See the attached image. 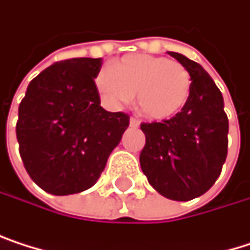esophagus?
Instances as JSON below:
<instances>
[{
    "label": "esophagus",
    "mask_w": 250,
    "mask_h": 250,
    "mask_svg": "<svg viewBox=\"0 0 250 250\" xmlns=\"http://www.w3.org/2000/svg\"><path fill=\"white\" fill-rule=\"evenodd\" d=\"M129 125H131L132 128H138V126H140V122H138L135 118H131V119H129Z\"/></svg>",
    "instance_id": "1"
}]
</instances>
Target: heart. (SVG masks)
<instances>
[{"label": "heart", "mask_w": 250, "mask_h": 250, "mask_svg": "<svg viewBox=\"0 0 250 250\" xmlns=\"http://www.w3.org/2000/svg\"><path fill=\"white\" fill-rule=\"evenodd\" d=\"M102 99L112 107L132 100L150 121L165 122L178 116L191 94V76L178 62L150 54H128L110 63L96 78Z\"/></svg>", "instance_id": "1"}]
</instances>
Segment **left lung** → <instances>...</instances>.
<instances>
[{
    "label": "left lung",
    "instance_id": "8db88e82",
    "mask_svg": "<svg viewBox=\"0 0 250 250\" xmlns=\"http://www.w3.org/2000/svg\"><path fill=\"white\" fill-rule=\"evenodd\" d=\"M168 54L191 76L190 100L169 121L141 124L146 144L140 165L159 194L187 202L206 193L220 177L227 158L229 119L221 91L208 72L180 53Z\"/></svg>",
    "mask_w": 250,
    "mask_h": 250
}]
</instances>
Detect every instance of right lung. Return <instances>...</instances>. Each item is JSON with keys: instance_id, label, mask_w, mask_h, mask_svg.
<instances>
[{"instance_id": "right-lung-1", "label": "right lung", "mask_w": 250, "mask_h": 250, "mask_svg": "<svg viewBox=\"0 0 250 250\" xmlns=\"http://www.w3.org/2000/svg\"><path fill=\"white\" fill-rule=\"evenodd\" d=\"M100 67L102 59H69L27 85L16 135L29 177L47 193L67 196L94 186L129 125L128 115L100 106Z\"/></svg>"}]
</instances>
